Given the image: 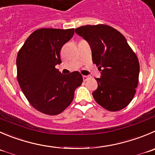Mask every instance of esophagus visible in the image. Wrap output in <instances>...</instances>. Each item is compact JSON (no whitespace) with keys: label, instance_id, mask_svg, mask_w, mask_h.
I'll list each match as a JSON object with an SVG mask.
<instances>
[{"label":"esophagus","instance_id":"1","mask_svg":"<svg viewBox=\"0 0 155 155\" xmlns=\"http://www.w3.org/2000/svg\"><path fill=\"white\" fill-rule=\"evenodd\" d=\"M90 77L88 76V75H83V79L84 81H87V79H89Z\"/></svg>","mask_w":155,"mask_h":155}]
</instances>
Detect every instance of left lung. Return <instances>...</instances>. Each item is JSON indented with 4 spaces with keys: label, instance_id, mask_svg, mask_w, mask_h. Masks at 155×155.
Returning a JSON list of instances; mask_svg holds the SVG:
<instances>
[{
    "label": "left lung",
    "instance_id": "left-lung-1",
    "mask_svg": "<svg viewBox=\"0 0 155 155\" xmlns=\"http://www.w3.org/2000/svg\"><path fill=\"white\" fill-rule=\"evenodd\" d=\"M77 34L89 43L93 62L101 76L92 93L98 104L109 111H118L132 101L138 84L139 62L126 38L114 28L104 24L81 26Z\"/></svg>",
    "mask_w": 155,
    "mask_h": 155
}]
</instances>
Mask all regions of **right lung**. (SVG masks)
<instances>
[{
    "label": "right lung",
    "instance_id": "right-lung-1",
    "mask_svg": "<svg viewBox=\"0 0 155 155\" xmlns=\"http://www.w3.org/2000/svg\"><path fill=\"white\" fill-rule=\"evenodd\" d=\"M74 33V29H39L27 38L17 58V80L29 104L47 115L64 111L81 86L80 72L62 74L56 64L61 63L60 51Z\"/></svg>",
    "mask_w": 155,
    "mask_h": 155
}]
</instances>
